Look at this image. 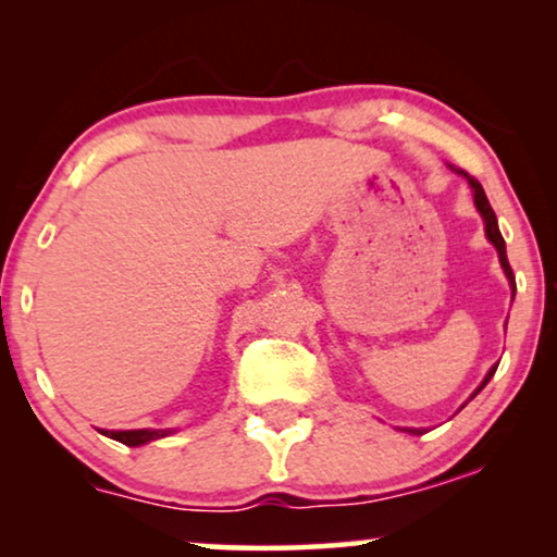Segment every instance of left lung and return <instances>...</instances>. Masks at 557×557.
Segmentation results:
<instances>
[{"label": "left lung", "mask_w": 557, "mask_h": 557, "mask_svg": "<svg viewBox=\"0 0 557 557\" xmlns=\"http://www.w3.org/2000/svg\"><path fill=\"white\" fill-rule=\"evenodd\" d=\"M451 170L456 172V174H461L463 180L469 182V187H471V195H474V205H476V210H479V215H482V220H484V233H486V240L492 243L494 248H497V256H499V263H502V271H505V276H507V281H509V288H512V299H515V292H517V284H515V273H512V269H509V261H507V248H505V238H502V233H499V225H497V215H494V210H492V205H490V200H486V195H484V187L479 185V180H474L471 177V174H467L463 170H459V166H451ZM494 370H497V364H494V368L486 372L484 375V380H482V385L476 387L474 393H471V398H474V395H479V391H482V387L490 383L492 380V375H494ZM469 398V400H471ZM467 400V403H469ZM467 403H463V406H467ZM461 406V408H463ZM459 408V410H461ZM408 433H413V436H421V433H425L423 429H406Z\"/></svg>", "instance_id": "left-lung-1"}]
</instances>
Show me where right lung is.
Returning a JSON list of instances; mask_svg holds the SVG:
<instances>
[{
    "label": "right lung",
    "mask_w": 557,
    "mask_h": 557,
    "mask_svg": "<svg viewBox=\"0 0 557 557\" xmlns=\"http://www.w3.org/2000/svg\"><path fill=\"white\" fill-rule=\"evenodd\" d=\"M103 436H109L113 441H121L126 446H144L149 441L172 436V429H136V431H101Z\"/></svg>",
    "instance_id": "right-lung-1"
}]
</instances>
